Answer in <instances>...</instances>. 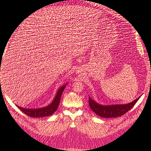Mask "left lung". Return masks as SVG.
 I'll use <instances>...</instances> for the list:
<instances>
[{"mask_svg": "<svg viewBox=\"0 0 151 151\" xmlns=\"http://www.w3.org/2000/svg\"><path fill=\"white\" fill-rule=\"evenodd\" d=\"M140 97L135 101L126 104H115L110 106H103L95 102L89 97V104L90 108L98 116L103 118H115L125 114L134 106Z\"/></svg>", "mask_w": 151, "mask_h": 151, "instance_id": "1", "label": "left lung"}]
</instances>
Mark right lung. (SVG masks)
Returning a JSON list of instances; mask_svg holds the SVG:
<instances>
[{
	"label": "right lung",
	"mask_w": 151,
	"mask_h": 151,
	"mask_svg": "<svg viewBox=\"0 0 151 151\" xmlns=\"http://www.w3.org/2000/svg\"><path fill=\"white\" fill-rule=\"evenodd\" d=\"M65 88V85L62 86L60 88H59L55 98L53 102L50 104L49 106H46L43 108L39 109H26L18 106V108L20 109V110L23 112L26 115L33 118H41L48 116L53 115L57 109L59 103L62 96V94L63 90Z\"/></svg>",
	"instance_id": "right-lung-1"
}]
</instances>
